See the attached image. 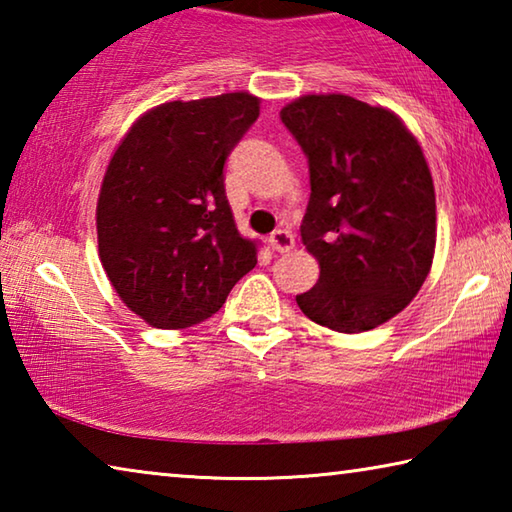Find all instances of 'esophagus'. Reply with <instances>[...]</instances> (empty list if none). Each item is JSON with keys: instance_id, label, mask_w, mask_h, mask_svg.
<instances>
[{"instance_id": "esophagus-1", "label": "esophagus", "mask_w": 512, "mask_h": 512, "mask_svg": "<svg viewBox=\"0 0 512 512\" xmlns=\"http://www.w3.org/2000/svg\"><path fill=\"white\" fill-rule=\"evenodd\" d=\"M268 244H271V248L277 250V253H289V250L296 246V239H293L289 230H275L273 235L268 237Z\"/></svg>"}]
</instances>
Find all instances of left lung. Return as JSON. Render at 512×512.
I'll return each mask as SVG.
<instances>
[{
  "mask_svg": "<svg viewBox=\"0 0 512 512\" xmlns=\"http://www.w3.org/2000/svg\"><path fill=\"white\" fill-rule=\"evenodd\" d=\"M280 117L309 162L300 235L320 266L298 307L334 332H368L400 314L431 271L429 164L395 112L348 94H305Z\"/></svg>",
  "mask_w": 512,
  "mask_h": 512,
  "instance_id": "obj_1",
  "label": "left lung"
}]
</instances>
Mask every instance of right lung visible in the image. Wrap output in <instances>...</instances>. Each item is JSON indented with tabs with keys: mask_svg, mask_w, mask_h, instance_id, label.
I'll use <instances>...</instances> for the list:
<instances>
[{
	"mask_svg": "<svg viewBox=\"0 0 512 512\" xmlns=\"http://www.w3.org/2000/svg\"><path fill=\"white\" fill-rule=\"evenodd\" d=\"M259 117V99L228 92L169 101L135 121L112 153L97 203L99 257L124 305L160 329L201 323L253 271L223 167Z\"/></svg>",
	"mask_w": 512,
	"mask_h": 512,
	"instance_id": "1",
	"label": "right lung"
}]
</instances>
